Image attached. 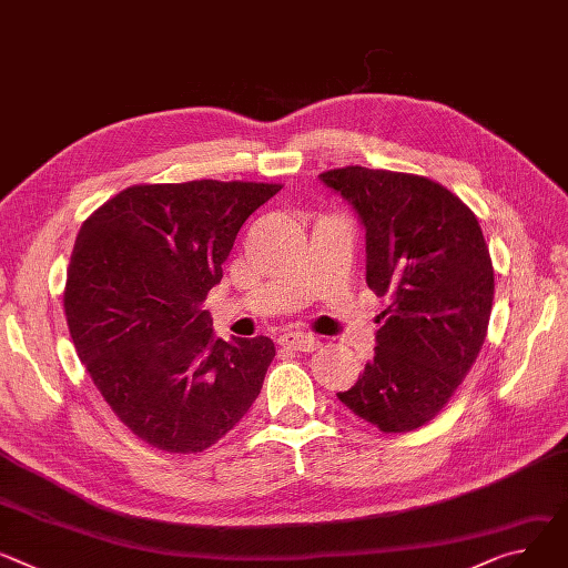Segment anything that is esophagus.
<instances>
[{
  "instance_id": "obj_1",
  "label": "esophagus",
  "mask_w": 568,
  "mask_h": 568,
  "mask_svg": "<svg viewBox=\"0 0 568 568\" xmlns=\"http://www.w3.org/2000/svg\"><path fill=\"white\" fill-rule=\"evenodd\" d=\"M278 343L294 352H315L322 345L320 337H315L311 333H285V335H281Z\"/></svg>"
}]
</instances>
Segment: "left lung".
Returning <instances> with one entry per match:
<instances>
[{
  "label": "left lung",
  "instance_id": "1",
  "mask_svg": "<svg viewBox=\"0 0 568 568\" xmlns=\"http://www.w3.org/2000/svg\"><path fill=\"white\" fill-rule=\"evenodd\" d=\"M322 182L365 225V281L390 296L374 358L337 399L386 434L436 418L484 345L494 264L473 210L443 184L413 173L345 166Z\"/></svg>",
  "mask_w": 568,
  "mask_h": 568
}]
</instances>
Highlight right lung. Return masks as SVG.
Instances as JSON below:
<instances>
[{
  "mask_svg": "<svg viewBox=\"0 0 568 568\" xmlns=\"http://www.w3.org/2000/svg\"><path fill=\"white\" fill-rule=\"evenodd\" d=\"M281 189L132 184L82 223L63 292L68 328L95 388L143 443L196 455L260 395L274 343H225L203 301L242 223Z\"/></svg>",
  "mask_w": 568,
  "mask_h": 568,
  "instance_id": "right-lung-1",
  "label": "right lung"
}]
</instances>
